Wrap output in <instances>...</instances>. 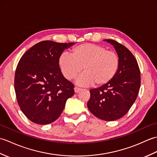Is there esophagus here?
<instances>
[{
    "mask_svg": "<svg viewBox=\"0 0 157 157\" xmlns=\"http://www.w3.org/2000/svg\"><path fill=\"white\" fill-rule=\"evenodd\" d=\"M81 88H78V87H77V86H75V87L74 88V90H75V93H78V92H79V91L81 90Z\"/></svg>",
    "mask_w": 157,
    "mask_h": 157,
    "instance_id": "esophagus-1",
    "label": "esophagus"
}]
</instances>
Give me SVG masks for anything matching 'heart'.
<instances>
[{
	"mask_svg": "<svg viewBox=\"0 0 157 157\" xmlns=\"http://www.w3.org/2000/svg\"><path fill=\"white\" fill-rule=\"evenodd\" d=\"M70 55L63 54L59 56L60 69L65 78L71 80L83 68L85 73L77 80L82 86L94 84L96 87L104 86L114 79L119 69L118 55L106 51L101 45L83 43L73 48Z\"/></svg>",
	"mask_w": 157,
	"mask_h": 157,
	"instance_id": "1",
	"label": "heart"
}]
</instances>
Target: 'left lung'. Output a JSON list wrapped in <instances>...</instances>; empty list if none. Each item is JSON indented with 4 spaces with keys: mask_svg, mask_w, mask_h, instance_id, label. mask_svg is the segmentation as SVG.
I'll use <instances>...</instances> for the list:
<instances>
[{
    "mask_svg": "<svg viewBox=\"0 0 157 157\" xmlns=\"http://www.w3.org/2000/svg\"><path fill=\"white\" fill-rule=\"evenodd\" d=\"M104 41L115 48L119 69L109 84L90 90L87 106L96 117L110 121L121 118L134 104L140 88V71L134 56L125 46L111 39Z\"/></svg>",
    "mask_w": 157,
    "mask_h": 157,
    "instance_id": "1",
    "label": "left lung"
}]
</instances>
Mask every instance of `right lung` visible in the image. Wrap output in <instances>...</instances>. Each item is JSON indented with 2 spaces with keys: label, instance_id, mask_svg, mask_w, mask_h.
<instances>
[{
  "label": "right lung",
  "instance_id": "right-lung-1",
  "mask_svg": "<svg viewBox=\"0 0 157 157\" xmlns=\"http://www.w3.org/2000/svg\"><path fill=\"white\" fill-rule=\"evenodd\" d=\"M74 44L42 41L20 59L15 91L20 109L31 121L39 125L55 121L74 94V85L65 78L59 65L62 52Z\"/></svg>",
  "mask_w": 157,
  "mask_h": 157
}]
</instances>
